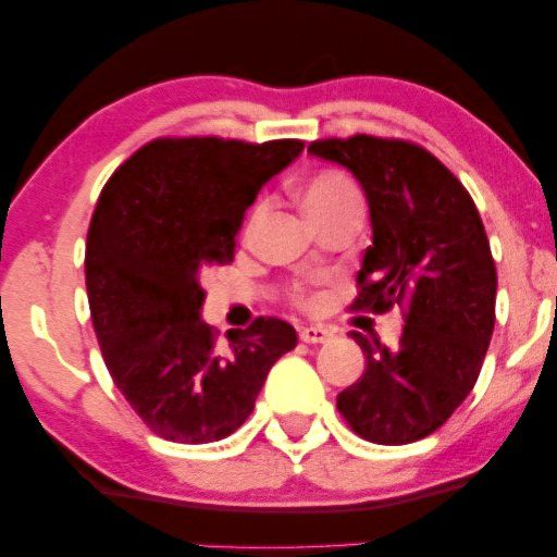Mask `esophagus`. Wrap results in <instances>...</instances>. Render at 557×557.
<instances>
[{
    "label": "esophagus",
    "mask_w": 557,
    "mask_h": 557,
    "mask_svg": "<svg viewBox=\"0 0 557 557\" xmlns=\"http://www.w3.org/2000/svg\"><path fill=\"white\" fill-rule=\"evenodd\" d=\"M299 337L301 342H307V345H322V342L332 337V332L322 324H309V326H301Z\"/></svg>",
    "instance_id": "1"
}]
</instances>
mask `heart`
<instances>
[{"mask_svg":"<svg viewBox=\"0 0 557 557\" xmlns=\"http://www.w3.org/2000/svg\"><path fill=\"white\" fill-rule=\"evenodd\" d=\"M349 205H360V195H357L352 182L339 172L317 174L301 189V208L309 215V220L332 215V212L349 208ZM258 212H261V208L256 210V218ZM301 304H311V299H304L301 296Z\"/></svg>","mask_w":557,"mask_h":557,"instance_id":"heart-1","label":"heart"}]
</instances>
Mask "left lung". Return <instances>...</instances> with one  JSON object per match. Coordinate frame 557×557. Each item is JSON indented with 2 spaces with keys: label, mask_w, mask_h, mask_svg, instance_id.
Listing matches in <instances>:
<instances>
[{
  "label": "left lung",
  "mask_w": 557,
  "mask_h": 557,
  "mask_svg": "<svg viewBox=\"0 0 557 557\" xmlns=\"http://www.w3.org/2000/svg\"><path fill=\"white\" fill-rule=\"evenodd\" d=\"M309 154L352 172L368 197L372 246L355 307L406 309L395 347L352 332L368 364L337 408L372 444H410L461 406L490 347L497 269L482 218L461 182L416 144L357 134L309 144Z\"/></svg>",
  "instance_id": "left-lung-1"
}]
</instances>
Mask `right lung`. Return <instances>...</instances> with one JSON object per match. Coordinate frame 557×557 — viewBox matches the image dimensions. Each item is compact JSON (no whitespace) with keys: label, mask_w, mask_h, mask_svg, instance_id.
I'll list each match as a JSON object with an SVG mask.
<instances>
[{"label":"right lung","mask_w":557,"mask_h":557,"mask_svg":"<svg viewBox=\"0 0 557 557\" xmlns=\"http://www.w3.org/2000/svg\"><path fill=\"white\" fill-rule=\"evenodd\" d=\"M304 141L157 139L113 172L90 218L86 286L113 383L157 436L212 444L256 406L269 370L296 347L273 317L215 347L202 276L233 261L246 210Z\"/></svg>","instance_id":"1"}]
</instances>
